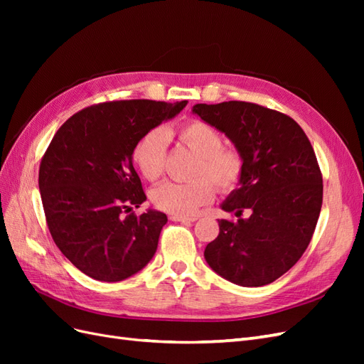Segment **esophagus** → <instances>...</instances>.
Instances as JSON below:
<instances>
[{
	"label": "esophagus",
	"instance_id": "obj_1",
	"mask_svg": "<svg viewBox=\"0 0 364 364\" xmlns=\"http://www.w3.org/2000/svg\"><path fill=\"white\" fill-rule=\"evenodd\" d=\"M170 220L173 222H182V223H191L196 222V217H181V215H170Z\"/></svg>",
	"mask_w": 364,
	"mask_h": 364
}]
</instances>
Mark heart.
Instances as JSON below:
<instances>
[{
  "mask_svg": "<svg viewBox=\"0 0 364 364\" xmlns=\"http://www.w3.org/2000/svg\"><path fill=\"white\" fill-rule=\"evenodd\" d=\"M182 146L197 155L191 182H165L151 193V202L171 215L190 217L214 199V186L220 193H234L243 181L246 162L241 151L225 147L223 135L203 119H190L178 130ZM167 134L151 129L142 136L132 153V159L142 178L156 182L165 170Z\"/></svg>",
  "mask_w": 364,
  "mask_h": 364,
  "instance_id": "obj_1",
  "label": "heart"
}]
</instances>
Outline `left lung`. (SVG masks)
Here are the masks:
<instances>
[{
    "instance_id": "1",
    "label": "left lung",
    "mask_w": 364,
    "mask_h": 364,
    "mask_svg": "<svg viewBox=\"0 0 364 364\" xmlns=\"http://www.w3.org/2000/svg\"><path fill=\"white\" fill-rule=\"evenodd\" d=\"M193 112L225 132L246 162L241 186L222 205L237 218L220 220L205 259L243 287L277 281L306 250L321 214L323 182L311 142L293 118L255 103H200Z\"/></svg>"
}]
</instances>
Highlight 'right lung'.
<instances>
[{"instance_id":"right-lung-1","label":"right lung","mask_w":364,"mask_h":364,"mask_svg":"<svg viewBox=\"0 0 364 364\" xmlns=\"http://www.w3.org/2000/svg\"><path fill=\"white\" fill-rule=\"evenodd\" d=\"M186 100H119L87 106L59 127L39 167V190L54 243L97 281L117 282L153 258L167 215L132 208L147 200L132 164L136 142Z\"/></svg>"}]
</instances>
